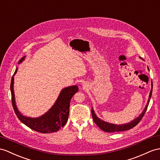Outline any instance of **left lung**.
Here are the masks:
<instances>
[{
  "label": "left lung",
  "mask_w": 160,
  "mask_h": 160,
  "mask_svg": "<svg viewBox=\"0 0 160 160\" xmlns=\"http://www.w3.org/2000/svg\"><path fill=\"white\" fill-rule=\"evenodd\" d=\"M141 59L143 60L142 58H140ZM149 69V68H148ZM152 90H153V83H151V89L149 93V99H148V102L147 103L146 107L144 108L142 112H141L140 115L138 117V118H135L133 119L130 122H128L127 123H123V124H115V123H111L109 122H104V120L100 119L98 118L95 113L94 111H93V108H92V118L93 119V122H95V123L98 126L101 130H103L104 132H122V131H126L131 129V128H134L136 126L137 124L140 122V121L141 120L142 118V117L145 115V112L147 111V108L148 107V105H149V100L152 95Z\"/></svg>",
  "instance_id": "obj_1"
}]
</instances>
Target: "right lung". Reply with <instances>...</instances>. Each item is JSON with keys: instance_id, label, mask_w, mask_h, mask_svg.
Here are the masks:
<instances>
[{"instance_id": "obj_1", "label": "right lung", "mask_w": 160, "mask_h": 160, "mask_svg": "<svg viewBox=\"0 0 160 160\" xmlns=\"http://www.w3.org/2000/svg\"><path fill=\"white\" fill-rule=\"evenodd\" d=\"M26 56L21 58L18 62V64H21L25 60ZM18 71L16 68L13 76L11 81V92L12 98V104L14 111L18 119L34 131L41 133H52L59 130L67 122L69 115L70 102L73 95L79 91V88L77 85H72L63 88L61 90L59 96L53 106L47 111L45 113L38 118H30L23 115L18 110L16 102H15L13 84L14 75Z\"/></svg>"}]
</instances>
